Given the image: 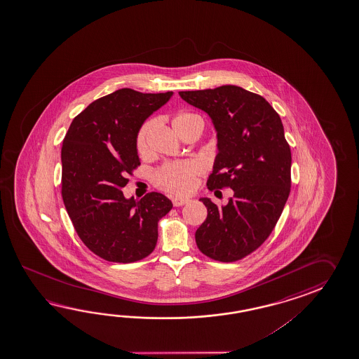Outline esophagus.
<instances>
[{
    "label": "esophagus",
    "instance_id": "1",
    "mask_svg": "<svg viewBox=\"0 0 359 359\" xmlns=\"http://www.w3.org/2000/svg\"><path fill=\"white\" fill-rule=\"evenodd\" d=\"M172 203H173V205L175 206H182L184 205V204H187V203H189V198H172Z\"/></svg>",
    "mask_w": 359,
    "mask_h": 359
}]
</instances>
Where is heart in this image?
Returning <instances> with one entry per match:
<instances>
[{
	"mask_svg": "<svg viewBox=\"0 0 359 359\" xmlns=\"http://www.w3.org/2000/svg\"><path fill=\"white\" fill-rule=\"evenodd\" d=\"M198 121H201L198 115L190 111H181L175 115L172 124L177 133L180 135L184 128H187L192 123ZM151 128L153 122L149 121L138 130L136 136V149L141 156H145L149 151V135ZM201 170L203 168L198 161L167 163L154 172L153 182L161 190L168 191L172 194H187L194 189L196 177L201 173Z\"/></svg>",
	"mask_w": 359,
	"mask_h": 359,
	"instance_id": "b5f03b06",
	"label": "heart"
}]
</instances>
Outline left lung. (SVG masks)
<instances>
[{"label": "left lung", "mask_w": 359, "mask_h": 359, "mask_svg": "<svg viewBox=\"0 0 359 359\" xmlns=\"http://www.w3.org/2000/svg\"><path fill=\"white\" fill-rule=\"evenodd\" d=\"M212 118L218 138L210 191L229 187L233 196L208 209L195 238L198 250L219 262L243 259L263 244L283 213L291 187V151L280 115L267 100L237 86L178 92Z\"/></svg>", "instance_id": "8db88e82"}]
</instances>
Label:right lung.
Segmentation results:
<instances>
[{
	"mask_svg": "<svg viewBox=\"0 0 359 359\" xmlns=\"http://www.w3.org/2000/svg\"><path fill=\"white\" fill-rule=\"evenodd\" d=\"M173 92L122 88L76 115L61 147V195L83 244L107 262L132 263L155 249L158 222L172 209L159 192L126 198L127 176L140 165L136 136Z\"/></svg>",
	"mask_w": 359,
	"mask_h": 359,
	"instance_id": "obj_1",
	"label": "right lung"
}]
</instances>
